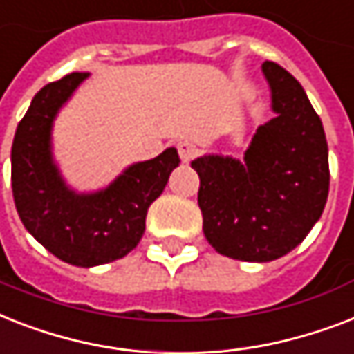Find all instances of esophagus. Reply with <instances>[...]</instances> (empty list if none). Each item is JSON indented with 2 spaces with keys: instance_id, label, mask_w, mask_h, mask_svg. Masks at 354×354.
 <instances>
[{
  "instance_id": "esophagus-1",
  "label": "esophagus",
  "mask_w": 354,
  "mask_h": 354,
  "mask_svg": "<svg viewBox=\"0 0 354 354\" xmlns=\"http://www.w3.org/2000/svg\"><path fill=\"white\" fill-rule=\"evenodd\" d=\"M177 151H179L180 160H183V162H190L195 155H197V148H195V144L188 142V140H183V142L177 144Z\"/></svg>"
}]
</instances>
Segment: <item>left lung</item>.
<instances>
[{
	"mask_svg": "<svg viewBox=\"0 0 354 354\" xmlns=\"http://www.w3.org/2000/svg\"><path fill=\"white\" fill-rule=\"evenodd\" d=\"M263 73L276 117L257 129L245 162L219 155L192 162L208 243L223 256L257 263L298 247L329 194V153L318 113L281 65L267 60Z\"/></svg>",
	"mask_w": 354,
	"mask_h": 354,
	"instance_id": "1",
	"label": "left lung"
}]
</instances>
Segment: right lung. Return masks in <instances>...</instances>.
Instances as JSON below:
<instances>
[{
    "label": "right lung",
    "instance_id": "obj_1",
    "mask_svg": "<svg viewBox=\"0 0 354 354\" xmlns=\"http://www.w3.org/2000/svg\"><path fill=\"white\" fill-rule=\"evenodd\" d=\"M87 73H71L41 87L19 120L12 142V195L25 228L58 259L95 267L137 247L146 216L180 162L177 149L133 164L107 190L76 195L50 162L49 133L58 107Z\"/></svg>",
    "mask_w": 354,
    "mask_h": 354
}]
</instances>
